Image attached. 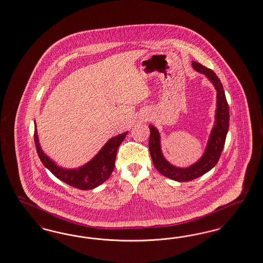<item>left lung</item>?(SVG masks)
<instances>
[{
	"label": "left lung",
	"instance_id": "left-lung-1",
	"mask_svg": "<svg viewBox=\"0 0 263 263\" xmlns=\"http://www.w3.org/2000/svg\"><path fill=\"white\" fill-rule=\"evenodd\" d=\"M192 65L198 72L204 74L211 81V83L214 85L217 91L215 123L211 130L208 146L202 157L196 163L186 168L172 165L164 158L161 153L160 135L158 129L153 125H148L151 131L148 148L156 168L163 176L178 182H187L199 178L216 165L225 145V140L229 128V106L219 78L211 69L201 65L200 63L193 62Z\"/></svg>",
	"mask_w": 263,
	"mask_h": 263
}]
</instances>
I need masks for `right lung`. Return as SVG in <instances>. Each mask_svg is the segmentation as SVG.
Here are the masks:
<instances>
[{
  "instance_id": "add662e5",
  "label": "right lung",
  "mask_w": 263,
  "mask_h": 263,
  "mask_svg": "<svg viewBox=\"0 0 263 263\" xmlns=\"http://www.w3.org/2000/svg\"><path fill=\"white\" fill-rule=\"evenodd\" d=\"M34 131V142L38 156L45 167L49 169L57 178L62 180L76 189L92 190L103 184L109 178L115 168L116 153L118 147L125 139L127 133H122L109 139L101 151L83 166L74 169H65L57 165L51 158L44 154L39 144L36 122Z\"/></svg>"
}]
</instances>
